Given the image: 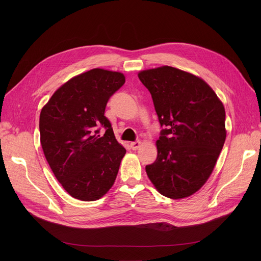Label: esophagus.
Listing matches in <instances>:
<instances>
[{"label": "esophagus", "instance_id": "34e87169", "mask_svg": "<svg viewBox=\"0 0 261 261\" xmlns=\"http://www.w3.org/2000/svg\"><path fill=\"white\" fill-rule=\"evenodd\" d=\"M140 146H141V142H140V141H135V142H131V143H130V147H131L132 150L139 149Z\"/></svg>", "mask_w": 261, "mask_h": 261}]
</instances>
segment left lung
<instances>
[{"instance_id": "left-lung-1", "label": "left lung", "mask_w": 261, "mask_h": 261, "mask_svg": "<svg viewBox=\"0 0 261 261\" xmlns=\"http://www.w3.org/2000/svg\"><path fill=\"white\" fill-rule=\"evenodd\" d=\"M161 127L158 158L147 175L170 199L194 195L207 181L223 148L225 110L203 79L172 66L139 73Z\"/></svg>"}]
</instances>
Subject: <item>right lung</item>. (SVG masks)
Wrapping results in <instances>:
<instances>
[{"instance_id": "obj_1", "label": "right lung", "mask_w": 261, "mask_h": 261, "mask_svg": "<svg viewBox=\"0 0 261 261\" xmlns=\"http://www.w3.org/2000/svg\"><path fill=\"white\" fill-rule=\"evenodd\" d=\"M125 81L121 73L93 68L65 82L41 110L45 159L75 199L98 200L115 182L126 149L116 141L105 110ZM102 127L105 133L100 135Z\"/></svg>"}]
</instances>
